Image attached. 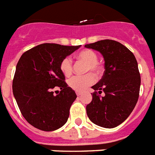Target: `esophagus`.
<instances>
[{
    "label": "esophagus",
    "mask_w": 155,
    "mask_h": 155,
    "mask_svg": "<svg viewBox=\"0 0 155 155\" xmlns=\"http://www.w3.org/2000/svg\"><path fill=\"white\" fill-rule=\"evenodd\" d=\"M76 95H77L78 97L81 96V93H80V92H76Z\"/></svg>",
    "instance_id": "1"
}]
</instances>
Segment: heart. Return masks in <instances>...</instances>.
I'll list each match as a JSON object with an SVG mask.
<instances>
[{
  "mask_svg": "<svg viewBox=\"0 0 155 155\" xmlns=\"http://www.w3.org/2000/svg\"><path fill=\"white\" fill-rule=\"evenodd\" d=\"M78 59L84 61L88 65L87 67V71H93L97 75L101 71V65L97 62V55L94 51L91 49H84L80 51L76 55ZM60 69L65 76H69L72 72V61L71 59L67 57L65 58L60 64ZM96 81L95 75L93 74H87L85 75H74L70 78L67 84L74 90L81 91L84 90L87 87L92 85Z\"/></svg>",
  "mask_w": 155,
  "mask_h": 155,
  "instance_id": "b5f03b06",
  "label": "heart"
}]
</instances>
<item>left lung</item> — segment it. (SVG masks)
<instances>
[{
  "instance_id": "8db88e82",
  "label": "left lung",
  "mask_w": 155,
  "mask_h": 155,
  "mask_svg": "<svg viewBox=\"0 0 155 155\" xmlns=\"http://www.w3.org/2000/svg\"><path fill=\"white\" fill-rule=\"evenodd\" d=\"M98 51L104 58L105 71L92 88L93 100L86 106L89 120L100 127L113 128L130 115L137 102L140 76L134 54L120 42L103 40L84 45Z\"/></svg>"
}]
</instances>
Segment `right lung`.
Returning <instances> with one entry per match:
<instances>
[{
  "label": "right lung",
  "mask_w": 155,
  "mask_h": 155,
  "mask_svg": "<svg viewBox=\"0 0 155 155\" xmlns=\"http://www.w3.org/2000/svg\"><path fill=\"white\" fill-rule=\"evenodd\" d=\"M80 47L45 43L29 49L20 58L13 80V93L22 116L33 127L50 132L67 123L77 96L64 81L60 64ZM56 87L61 91L55 95L52 89Z\"/></svg>",
  "instance_id": "right-lung-1"
}]
</instances>
